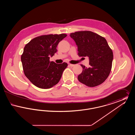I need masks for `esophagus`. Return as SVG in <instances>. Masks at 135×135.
I'll use <instances>...</instances> for the list:
<instances>
[{
	"instance_id": "34e87169",
	"label": "esophagus",
	"mask_w": 135,
	"mask_h": 135,
	"mask_svg": "<svg viewBox=\"0 0 135 135\" xmlns=\"http://www.w3.org/2000/svg\"><path fill=\"white\" fill-rule=\"evenodd\" d=\"M69 65L70 67H73V66H74V65L71 64H69Z\"/></svg>"
}]
</instances>
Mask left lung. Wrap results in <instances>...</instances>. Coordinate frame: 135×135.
Wrapping results in <instances>:
<instances>
[{
    "label": "left lung",
    "mask_w": 135,
    "mask_h": 135,
    "mask_svg": "<svg viewBox=\"0 0 135 135\" xmlns=\"http://www.w3.org/2000/svg\"><path fill=\"white\" fill-rule=\"evenodd\" d=\"M78 47V56L89 58L90 67L83 65L78 80L89 87H95L108 77L112 68L113 55L106 39L90 31H80L70 34Z\"/></svg>",
    "instance_id": "8db88e82"
}]
</instances>
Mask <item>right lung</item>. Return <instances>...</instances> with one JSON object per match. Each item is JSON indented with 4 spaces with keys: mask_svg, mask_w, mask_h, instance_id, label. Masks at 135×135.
<instances>
[{
    "mask_svg": "<svg viewBox=\"0 0 135 135\" xmlns=\"http://www.w3.org/2000/svg\"><path fill=\"white\" fill-rule=\"evenodd\" d=\"M66 34L43 35L29 42L21 55L23 69L27 78L40 89H50L58 84L68 64H56L50 61V57L57 51L60 41Z\"/></svg>",
    "mask_w": 135,
    "mask_h": 135,
    "instance_id": "add662e5",
    "label": "right lung"
}]
</instances>
